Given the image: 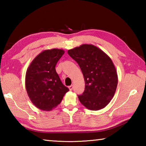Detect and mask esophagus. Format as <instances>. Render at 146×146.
I'll list each match as a JSON object with an SVG mask.
<instances>
[{"label":"esophagus","instance_id":"34e87169","mask_svg":"<svg viewBox=\"0 0 146 146\" xmlns=\"http://www.w3.org/2000/svg\"><path fill=\"white\" fill-rule=\"evenodd\" d=\"M68 88H69V90H70V91L73 90V85L70 86H69V87H68Z\"/></svg>","mask_w":146,"mask_h":146}]
</instances>
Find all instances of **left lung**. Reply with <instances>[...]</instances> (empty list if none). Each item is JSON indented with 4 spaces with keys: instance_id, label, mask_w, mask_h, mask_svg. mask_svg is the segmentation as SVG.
Masks as SVG:
<instances>
[{
    "instance_id": "1",
    "label": "left lung",
    "mask_w": 146,
    "mask_h": 146,
    "mask_svg": "<svg viewBox=\"0 0 146 146\" xmlns=\"http://www.w3.org/2000/svg\"><path fill=\"white\" fill-rule=\"evenodd\" d=\"M68 53L80 66L85 81V90L78 95L80 103L88 110H100L115 95L118 75L114 64L107 54L92 44H82Z\"/></svg>"
}]
</instances>
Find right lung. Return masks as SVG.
<instances>
[{"mask_svg": "<svg viewBox=\"0 0 146 146\" xmlns=\"http://www.w3.org/2000/svg\"><path fill=\"white\" fill-rule=\"evenodd\" d=\"M64 53L62 49H46L39 53L27 69V93L33 105L41 110L51 111L56 108L69 91L55 70L56 63Z\"/></svg>", "mask_w": 146, "mask_h": 146, "instance_id": "add662e5", "label": "right lung"}]
</instances>
